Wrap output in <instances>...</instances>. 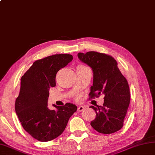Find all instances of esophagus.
Returning a JSON list of instances; mask_svg holds the SVG:
<instances>
[{
	"label": "esophagus",
	"mask_w": 155,
	"mask_h": 155,
	"mask_svg": "<svg viewBox=\"0 0 155 155\" xmlns=\"http://www.w3.org/2000/svg\"><path fill=\"white\" fill-rule=\"evenodd\" d=\"M84 109V107H83V106H80V107H78L77 111H78V112H81V111H83Z\"/></svg>",
	"instance_id": "esophagus-1"
}]
</instances>
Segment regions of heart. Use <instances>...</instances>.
Returning a JSON list of instances; mask_svg holds the SVG:
<instances>
[{
  "mask_svg": "<svg viewBox=\"0 0 155 155\" xmlns=\"http://www.w3.org/2000/svg\"><path fill=\"white\" fill-rule=\"evenodd\" d=\"M77 100H79V97H77Z\"/></svg>",
  "mask_w": 155,
  "mask_h": 155,
  "instance_id": "1",
  "label": "heart"
}]
</instances>
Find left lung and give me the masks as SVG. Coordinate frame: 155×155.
<instances>
[{
	"label": "left lung",
	"mask_w": 155,
	"mask_h": 155,
	"mask_svg": "<svg viewBox=\"0 0 155 155\" xmlns=\"http://www.w3.org/2000/svg\"><path fill=\"white\" fill-rule=\"evenodd\" d=\"M80 61L88 64L93 72V84L91 87V98L104 94L103 106L90 107L96 112V118L91 125L103 134H111L123 126L130 94L128 82L111 56L90 51L78 52Z\"/></svg>",
	"instance_id": "8db88e82"
}]
</instances>
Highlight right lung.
Wrapping results in <instances>:
<instances>
[{
	"label": "right lung",
	"mask_w": 155,
	"mask_h": 155,
	"mask_svg": "<svg viewBox=\"0 0 155 155\" xmlns=\"http://www.w3.org/2000/svg\"><path fill=\"white\" fill-rule=\"evenodd\" d=\"M71 54H59L33 62L21 78V88L15 101V111L22 127L41 142L53 140L63 133L69 118L77 107L66 103L64 106L48 108L49 89L56 86V74L72 61Z\"/></svg>",
	"instance_id": "add662e5"
}]
</instances>
